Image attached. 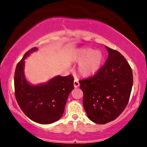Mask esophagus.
<instances>
[{
	"label": "esophagus",
	"instance_id": "obj_1",
	"mask_svg": "<svg viewBox=\"0 0 147 147\" xmlns=\"http://www.w3.org/2000/svg\"><path fill=\"white\" fill-rule=\"evenodd\" d=\"M74 86L75 88H78L80 86V83L79 82H78V80L77 78H76L75 80H74Z\"/></svg>",
	"mask_w": 147,
	"mask_h": 147
}]
</instances>
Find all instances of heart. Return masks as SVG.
I'll list each match as a JSON object with an SVG mask.
<instances>
[{
  "label": "heart",
  "instance_id": "obj_1",
  "mask_svg": "<svg viewBox=\"0 0 147 147\" xmlns=\"http://www.w3.org/2000/svg\"><path fill=\"white\" fill-rule=\"evenodd\" d=\"M74 59L80 63V74L84 77L93 75L99 69L102 63L103 55L99 50L94 51L92 48L85 47L76 51Z\"/></svg>",
  "mask_w": 147,
  "mask_h": 147
}]
</instances>
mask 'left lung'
I'll list each match as a JSON object with an SVG mask.
<instances>
[{"mask_svg": "<svg viewBox=\"0 0 147 147\" xmlns=\"http://www.w3.org/2000/svg\"><path fill=\"white\" fill-rule=\"evenodd\" d=\"M108 57L92 77L80 80L88 117L96 124L115 120L125 109L133 84L131 67L119 52L106 46Z\"/></svg>", "mask_w": 147, "mask_h": 147, "instance_id": "8db88e82", "label": "left lung"}]
</instances>
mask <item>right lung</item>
Masks as SVG:
<instances>
[{"mask_svg": "<svg viewBox=\"0 0 147 147\" xmlns=\"http://www.w3.org/2000/svg\"><path fill=\"white\" fill-rule=\"evenodd\" d=\"M37 48L29 50L17 63L15 72L16 100L24 114L33 121L48 124L57 121L63 115L68 96L74 86V78L56 76L46 84L31 85L24 74L25 59Z\"/></svg>", "mask_w": 147, "mask_h": 147, "instance_id": "obj_1", "label": "right lung"}]
</instances>
